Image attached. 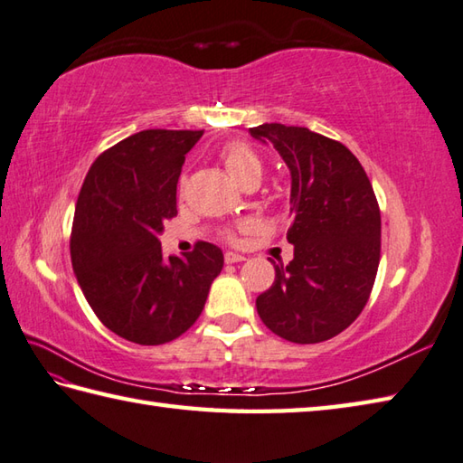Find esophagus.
Returning a JSON list of instances; mask_svg holds the SVG:
<instances>
[{
	"label": "esophagus",
	"instance_id": "34e87169",
	"mask_svg": "<svg viewBox=\"0 0 463 463\" xmlns=\"http://www.w3.org/2000/svg\"><path fill=\"white\" fill-rule=\"evenodd\" d=\"M242 260H244V257L237 255V252H226V255H224L226 265H232V262H242Z\"/></svg>",
	"mask_w": 463,
	"mask_h": 463
}]
</instances>
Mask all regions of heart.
Here are the masks:
<instances>
[{
  "instance_id": "heart-1",
  "label": "heart",
  "mask_w": 463,
  "mask_h": 463,
  "mask_svg": "<svg viewBox=\"0 0 463 463\" xmlns=\"http://www.w3.org/2000/svg\"><path fill=\"white\" fill-rule=\"evenodd\" d=\"M221 160L224 168L229 170V175L237 180L241 186L247 183V180L260 178L262 175V160L259 156V152L252 148L249 142L232 140L229 144H224L221 150ZM242 229H250V224H244ZM224 239L229 242H237L239 237L234 231H226Z\"/></svg>"
}]
</instances>
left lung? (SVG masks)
<instances>
[{
    "label": "left lung",
    "instance_id": "obj_1",
    "mask_svg": "<svg viewBox=\"0 0 463 463\" xmlns=\"http://www.w3.org/2000/svg\"><path fill=\"white\" fill-rule=\"evenodd\" d=\"M252 138L275 144L291 170L295 244L288 265L257 297L262 323L291 343L327 341L357 319L382 257V213L367 172L345 144L301 126L262 124Z\"/></svg>",
    "mask_w": 463,
    "mask_h": 463
}]
</instances>
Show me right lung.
<instances>
[{"mask_svg": "<svg viewBox=\"0 0 463 463\" xmlns=\"http://www.w3.org/2000/svg\"><path fill=\"white\" fill-rule=\"evenodd\" d=\"M203 130H142L104 150L78 194L70 257L96 317L122 339L162 345L193 327L222 270V250L198 241L165 257L184 154Z\"/></svg>", "mask_w": 463, "mask_h": 463, "instance_id": "1", "label": "right lung"}]
</instances>
